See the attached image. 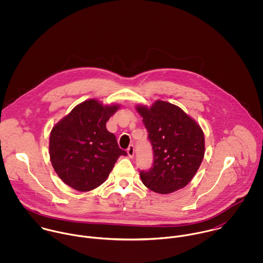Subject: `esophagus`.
Segmentation results:
<instances>
[{
	"instance_id": "esophagus-1",
	"label": "esophagus",
	"mask_w": 263,
	"mask_h": 263,
	"mask_svg": "<svg viewBox=\"0 0 263 263\" xmlns=\"http://www.w3.org/2000/svg\"><path fill=\"white\" fill-rule=\"evenodd\" d=\"M127 155H128L130 158L134 157V155H135V147H134V145H130V146L128 147V149H127Z\"/></svg>"
}]
</instances>
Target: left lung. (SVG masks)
<instances>
[{"mask_svg": "<svg viewBox=\"0 0 263 263\" xmlns=\"http://www.w3.org/2000/svg\"><path fill=\"white\" fill-rule=\"evenodd\" d=\"M148 130L154 161L140 172L143 183L161 194L185 187L197 172L204 155L200 126L181 108L158 100L150 108L137 106Z\"/></svg>", "mask_w": 263, "mask_h": 263, "instance_id": "1", "label": "left lung"}]
</instances>
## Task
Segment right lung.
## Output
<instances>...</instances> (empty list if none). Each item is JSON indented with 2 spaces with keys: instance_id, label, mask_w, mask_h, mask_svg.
<instances>
[{
  "instance_id": "obj_1",
  "label": "right lung",
  "mask_w": 263,
  "mask_h": 263,
  "mask_svg": "<svg viewBox=\"0 0 263 263\" xmlns=\"http://www.w3.org/2000/svg\"><path fill=\"white\" fill-rule=\"evenodd\" d=\"M119 108L95 99L79 105L57 123L49 137V157L59 177L78 191L101 185L126 152L118 147L106 122Z\"/></svg>"
}]
</instances>
